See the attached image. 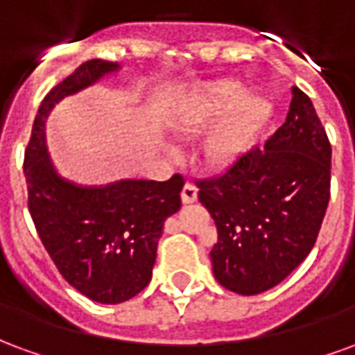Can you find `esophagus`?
<instances>
[{
    "label": "esophagus",
    "instance_id": "esophagus-1",
    "mask_svg": "<svg viewBox=\"0 0 355 355\" xmlns=\"http://www.w3.org/2000/svg\"><path fill=\"white\" fill-rule=\"evenodd\" d=\"M180 198H182V203H193V201L198 200V188H196L192 182H186L184 188H182V193H180Z\"/></svg>",
    "mask_w": 355,
    "mask_h": 355
}]
</instances>
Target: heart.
Returning <instances> with one entry per match:
<instances>
[{
	"label": "heart",
	"mask_w": 355,
	"mask_h": 355,
	"mask_svg": "<svg viewBox=\"0 0 355 355\" xmlns=\"http://www.w3.org/2000/svg\"><path fill=\"white\" fill-rule=\"evenodd\" d=\"M270 114V102L232 78L203 81L188 96L178 116V129L196 135L209 129L223 115V121L209 142V159L215 163L232 162L245 140L253 135Z\"/></svg>",
	"instance_id": "b5f03b06"
}]
</instances>
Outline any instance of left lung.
<instances>
[{"label":"left lung","instance_id":"8db88e82","mask_svg":"<svg viewBox=\"0 0 355 355\" xmlns=\"http://www.w3.org/2000/svg\"><path fill=\"white\" fill-rule=\"evenodd\" d=\"M291 93L285 123L264 148L198 182L218 232L213 274L238 295L282 283L312 251L327 211L331 144L312 101L298 87Z\"/></svg>","mask_w":355,"mask_h":355}]
</instances>
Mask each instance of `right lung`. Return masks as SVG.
Wrapping results in <instances>:
<instances>
[{"label":"right lung","mask_w":355,"mask_h":355,"mask_svg":"<svg viewBox=\"0 0 355 355\" xmlns=\"http://www.w3.org/2000/svg\"><path fill=\"white\" fill-rule=\"evenodd\" d=\"M119 68L93 58L58 83L37 110L24 155L28 209L43 247L66 282L101 304L125 302L150 283L163 224L180 209L184 186L180 175L165 182L123 178L85 186L53 165L45 142L51 110Z\"/></svg>","instance_id":"obj_1"}]
</instances>
